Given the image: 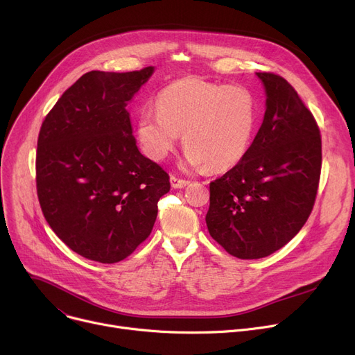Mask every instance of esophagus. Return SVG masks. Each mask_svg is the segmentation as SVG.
Listing matches in <instances>:
<instances>
[{
  "instance_id": "1",
  "label": "esophagus",
  "mask_w": 355,
  "mask_h": 355,
  "mask_svg": "<svg viewBox=\"0 0 355 355\" xmlns=\"http://www.w3.org/2000/svg\"><path fill=\"white\" fill-rule=\"evenodd\" d=\"M170 181H171V187H173V189H182V187H185V185H187V184L190 182V181H187V180L177 178V177H174V175H171Z\"/></svg>"
}]
</instances>
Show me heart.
Masks as SVG:
<instances>
[{
	"label": "heart",
	"mask_w": 355,
	"mask_h": 355,
	"mask_svg": "<svg viewBox=\"0 0 355 355\" xmlns=\"http://www.w3.org/2000/svg\"><path fill=\"white\" fill-rule=\"evenodd\" d=\"M257 116V101L248 87L184 78L159 92L157 110L139 112L137 137L144 154L161 161L182 134L185 166L226 171L246 155Z\"/></svg>",
	"instance_id": "b5f03b06"
}]
</instances>
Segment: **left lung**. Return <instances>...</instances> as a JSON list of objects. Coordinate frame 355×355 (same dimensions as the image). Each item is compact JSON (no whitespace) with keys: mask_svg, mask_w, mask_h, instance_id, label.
<instances>
[{"mask_svg":"<svg viewBox=\"0 0 355 355\" xmlns=\"http://www.w3.org/2000/svg\"><path fill=\"white\" fill-rule=\"evenodd\" d=\"M266 93L263 122L246 155L210 182V236L239 259L284 248L308 220L321 175L318 125L296 90L273 73H256Z\"/></svg>","mask_w":355,"mask_h":355,"instance_id":"1","label":"left lung"}]
</instances>
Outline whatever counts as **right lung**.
Returning <instances> with one entry per match:
<instances>
[{
	"mask_svg": "<svg viewBox=\"0 0 355 355\" xmlns=\"http://www.w3.org/2000/svg\"><path fill=\"white\" fill-rule=\"evenodd\" d=\"M154 67L92 70L46 116L37 142L35 181L51 230L78 254L116 263L151 234L170 177L144 157L128 103Z\"/></svg>",
	"mask_w": 355,
	"mask_h": 355,
	"instance_id": "obj_1",
	"label": "right lung"
}]
</instances>
